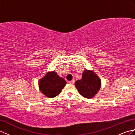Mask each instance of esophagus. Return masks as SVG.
<instances>
[{"mask_svg": "<svg viewBox=\"0 0 135 135\" xmlns=\"http://www.w3.org/2000/svg\"><path fill=\"white\" fill-rule=\"evenodd\" d=\"M69 83H70L71 84H74L75 83V80H74V79H72V80L71 81H70Z\"/></svg>", "mask_w": 135, "mask_h": 135, "instance_id": "34e87169", "label": "esophagus"}]
</instances>
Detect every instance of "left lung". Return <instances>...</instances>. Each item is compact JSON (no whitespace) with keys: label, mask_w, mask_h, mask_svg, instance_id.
<instances>
[{"label":"left lung","mask_w":135,"mask_h":135,"mask_svg":"<svg viewBox=\"0 0 135 135\" xmlns=\"http://www.w3.org/2000/svg\"><path fill=\"white\" fill-rule=\"evenodd\" d=\"M101 80L92 70H85L80 80L75 82V85L79 94L87 99L95 97L101 88Z\"/></svg>","instance_id":"left-lung-1"}]
</instances>
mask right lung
Returning a JSON list of instances; mask_svg holds the SVG:
<instances>
[{
  "instance_id": "obj_1",
  "label": "right lung",
  "mask_w": 135,
  "mask_h": 135,
  "mask_svg": "<svg viewBox=\"0 0 135 135\" xmlns=\"http://www.w3.org/2000/svg\"><path fill=\"white\" fill-rule=\"evenodd\" d=\"M41 92L48 98L56 97L61 92L67 82L55 71L47 72L38 82Z\"/></svg>"
}]
</instances>
